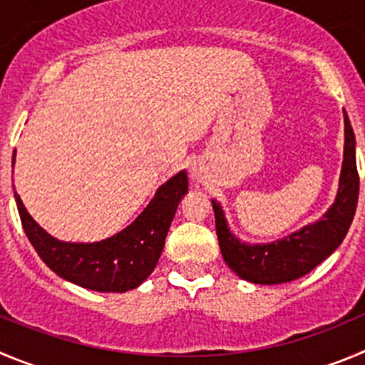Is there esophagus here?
Returning a JSON list of instances; mask_svg holds the SVG:
<instances>
[{"instance_id": "1", "label": "esophagus", "mask_w": 365, "mask_h": 365, "mask_svg": "<svg viewBox=\"0 0 365 365\" xmlns=\"http://www.w3.org/2000/svg\"><path fill=\"white\" fill-rule=\"evenodd\" d=\"M190 175H192L194 180H200V178H202V169H200V167L194 165L192 169H190Z\"/></svg>"}]
</instances>
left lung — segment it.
I'll return each mask as SVG.
<instances>
[{
  "mask_svg": "<svg viewBox=\"0 0 365 365\" xmlns=\"http://www.w3.org/2000/svg\"><path fill=\"white\" fill-rule=\"evenodd\" d=\"M346 145L340 187L331 209L299 232L270 245H245L230 234L223 210L212 200L216 234L225 263L241 279L255 284H281L295 281L331 255L346 237L359 202V171L355 158V133L344 111Z\"/></svg>",
  "mask_w": 365,
  "mask_h": 365,
  "instance_id": "left-lung-1",
  "label": "left lung"
}]
</instances>
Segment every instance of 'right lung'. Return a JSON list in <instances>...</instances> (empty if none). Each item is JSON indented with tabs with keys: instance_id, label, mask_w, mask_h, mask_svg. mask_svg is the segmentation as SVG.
Listing matches in <instances>:
<instances>
[{
	"instance_id": "obj_1",
	"label": "right lung",
	"mask_w": 365,
	"mask_h": 365,
	"mask_svg": "<svg viewBox=\"0 0 365 365\" xmlns=\"http://www.w3.org/2000/svg\"><path fill=\"white\" fill-rule=\"evenodd\" d=\"M187 187L185 171L173 176L156 190L151 203L129 227L98 243L57 241L26 212L18 192H14V198L18 203L23 230L46 267L59 277L88 290L122 294L142 284L155 270Z\"/></svg>"
}]
</instances>
